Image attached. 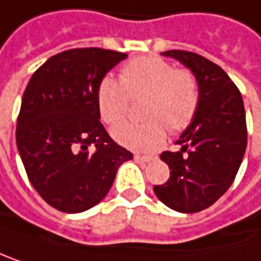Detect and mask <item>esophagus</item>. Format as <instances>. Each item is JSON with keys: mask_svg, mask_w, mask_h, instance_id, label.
I'll return each mask as SVG.
<instances>
[{"mask_svg": "<svg viewBox=\"0 0 261 261\" xmlns=\"http://www.w3.org/2000/svg\"><path fill=\"white\" fill-rule=\"evenodd\" d=\"M135 160L139 163H148V161L155 160V156L153 155H135Z\"/></svg>", "mask_w": 261, "mask_h": 261, "instance_id": "esophagus-1", "label": "esophagus"}]
</instances>
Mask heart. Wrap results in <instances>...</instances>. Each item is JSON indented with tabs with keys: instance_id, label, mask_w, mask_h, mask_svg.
<instances>
[{
	"instance_id": "b5f03b06",
	"label": "heart",
	"mask_w": 261,
	"mask_h": 261,
	"mask_svg": "<svg viewBox=\"0 0 261 261\" xmlns=\"http://www.w3.org/2000/svg\"><path fill=\"white\" fill-rule=\"evenodd\" d=\"M145 95L136 122H122L113 128V138L133 150H155L169 132L178 133L189 126L200 105V86L191 70L177 68L160 56H141L126 62L120 81L105 76L97 87V108L108 125L123 119L129 105Z\"/></svg>"
}]
</instances>
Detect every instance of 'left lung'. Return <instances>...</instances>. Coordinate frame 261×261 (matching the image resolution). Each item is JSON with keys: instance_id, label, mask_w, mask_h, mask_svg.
I'll list each match as a JSON object with an SVG mask.
<instances>
[{"instance_id": "obj_1", "label": "left lung", "mask_w": 261, "mask_h": 261, "mask_svg": "<svg viewBox=\"0 0 261 261\" xmlns=\"http://www.w3.org/2000/svg\"><path fill=\"white\" fill-rule=\"evenodd\" d=\"M161 55L180 61L196 75L200 105L177 141L180 152L161 153L170 177L153 191L175 212L197 213L212 206L238 174L247 145L244 105L235 83L215 62L183 49Z\"/></svg>"}]
</instances>
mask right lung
I'll list each match as a JSON object with an SVG mask.
<instances>
[{
  "label": "right lung",
  "mask_w": 261,
  "mask_h": 261,
  "mask_svg": "<svg viewBox=\"0 0 261 261\" xmlns=\"http://www.w3.org/2000/svg\"><path fill=\"white\" fill-rule=\"evenodd\" d=\"M126 58L103 48H73L40 65L29 80L17 120V147L40 197L64 213L105 199L117 169L133 153L100 122L97 87Z\"/></svg>",
  "instance_id": "right-lung-1"
}]
</instances>
